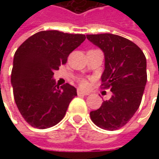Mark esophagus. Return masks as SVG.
Listing matches in <instances>:
<instances>
[{
    "mask_svg": "<svg viewBox=\"0 0 159 159\" xmlns=\"http://www.w3.org/2000/svg\"><path fill=\"white\" fill-rule=\"evenodd\" d=\"M77 93H78V95H89V92H85V91H82V90H80V89H78V90H77Z\"/></svg>",
    "mask_w": 159,
    "mask_h": 159,
    "instance_id": "34e87169",
    "label": "esophagus"
}]
</instances>
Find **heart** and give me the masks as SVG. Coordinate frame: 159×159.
Masks as SVG:
<instances>
[{
    "instance_id": "obj_1",
    "label": "heart",
    "mask_w": 159,
    "mask_h": 159,
    "mask_svg": "<svg viewBox=\"0 0 159 159\" xmlns=\"http://www.w3.org/2000/svg\"><path fill=\"white\" fill-rule=\"evenodd\" d=\"M80 86L81 87V88H87L88 86H89V82H88V80H85V79H81V80H80Z\"/></svg>"
}]
</instances>
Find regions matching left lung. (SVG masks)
Listing matches in <instances>:
<instances>
[{
  "mask_svg": "<svg viewBox=\"0 0 159 159\" xmlns=\"http://www.w3.org/2000/svg\"><path fill=\"white\" fill-rule=\"evenodd\" d=\"M87 39L104 54L102 86L112 93L90 118L97 126L114 131L124 126L141 104L147 82L146 57L136 44L116 34H88Z\"/></svg>",
  "mask_w": 159,
  "mask_h": 159,
  "instance_id": "1",
  "label": "left lung"
}]
</instances>
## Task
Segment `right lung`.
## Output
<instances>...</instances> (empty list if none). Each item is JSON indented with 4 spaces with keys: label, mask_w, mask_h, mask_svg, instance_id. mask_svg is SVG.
I'll return each instance as SVG.
<instances>
[{
    "label": "right lung",
    "mask_w": 159,
    "mask_h": 159,
    "mask_svg": "<svg viewBox=\"0 0 159 159\" xmlns=\"http://www.w3.org/2000/svg\"><path fill=\"white\" fill-rule=\"evenodd\" d=\"M86 39L84 34L41 31L29 37L16 49L11 71L16 104L29 125L45 129L64 119L74 87H58L54 70L66 64L67 57Z\"/></svg>",
    "instance_id": "obj_1"
}]
</instances>
